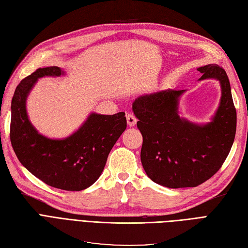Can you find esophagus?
Returning a JSON list of instances; mask_svg holds the SVG:
<instances>
[{
	"label": "esophagus",
	"mask_w": 248,
	"mask_h": 248,
	"mask_svg": "<svg viewBox=\"0 0 248 248\" xmlns=\"http://www.w3.org/2000/svg\"><path fill=\"white\" fill-rule=\"evenodd\" d=\"M126 119H127V124H128L130 127H132V126H134V125L137 124L138 120L132 114H127L126 115Z\"/></svg>",
	"instance_id": "1"
}]
</instances>
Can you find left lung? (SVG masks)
<instances>
[{"label":"left lung","mask_w":248,"mask_h":248,"mask_svg":"<svg viewBox=\"0 0 248 248\" xmlns=\"http://www.w3.org/2000/svg\"><path fill=\"white\" fill-rule=\"evenodd\" d=\"M199 80H219L221 98L212 121L198 125L179 116L184 90L142 95L132 110L142 136L140 160L148 177L169 188L196 187L217 172L235 140L237 112L227 72L216 64L198 68Z\"/></svg>","instance_id":"left-lung-1"}]
</instances>
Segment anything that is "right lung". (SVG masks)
<instances>
[{"label": "right lung", "mask_w": 248, "mask_h": 248, "mask_svg": "<svg viewBox=\"0 0 248 248\" xmlns=\"http://www.w3.org/2000/svg\"><path fill=\"white\" fill-rule=\"evenodd\" d=\"M57 66L39 68L22 79L11 102L10 140L18 160L31 174L55 188L79 191L96 182L108 156L127 126L125 112H92L78 131L63 140L38 133L27 114V97L38 78L60 77Z\"/></svg>", "instance_id": "right-lung-1"}]
</instances>
